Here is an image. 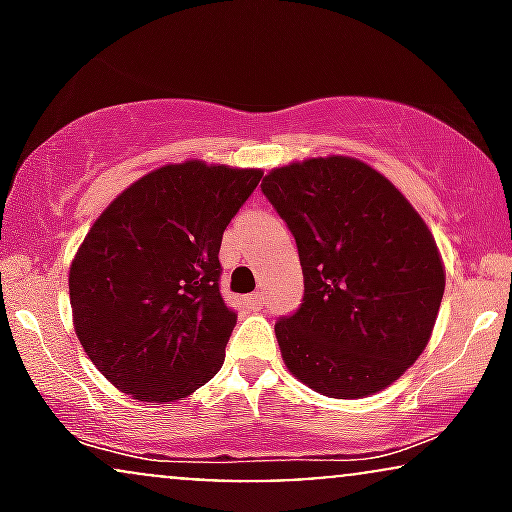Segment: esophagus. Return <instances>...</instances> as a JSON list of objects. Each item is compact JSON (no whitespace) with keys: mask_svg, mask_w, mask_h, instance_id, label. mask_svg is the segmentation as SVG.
<instances>
[{"mask_svg":"<svg viewBox=\"0 0 512 512\" xmlns=\"http://www.w3.org/2000/svg\"><path fill=\"white\" fill-rule=\"evenodd\" d=\"M250 305H255V308H260V305L264 303V291H255V293H250Z\"/></svg>","mask_w":512,"mask_h":512,"instance_id":"obj_1","label":"esophagus"}]
</instances>
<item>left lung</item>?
I'll return each instance as SVG.
<instances>
[{
	"mask_svg": "<svg viewBox=\"0 0 512 512\" xmlns=\"http://www.w3.org/2000/svg\"><path fill=\"white\" fill-rule=\"evenodd\" d=\"M262 192L303 267L301 308L274 325L286 368L327 397L385 390L426 349L443 301V262L424 219L349 156L274 168Z\"/></svg>",
	"mask_w": 512,
	"mask_h": 512,
	"instance_id": "8db88e82",
	"label": "left lung"
}]
</instances>
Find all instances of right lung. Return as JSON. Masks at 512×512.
I'll return each instance as SVG.
<instances>
[{
  "mask_svg": "<svg viewBox=\"0 0 512 512\" xmlns=\"http://www.w3.org/2000/svg\"><path fill=\"white\" fill-rule=\"evenodd\" d=\"M262 170L185 161L151 170L98 216L69 267L81 346L117 390L170 404L209 383L236 313L221 238Z\"/></svg>",
  "mask_w": 512,
  "mask_h": 512,
  "instance_id": "1",
  "label": "right lung"
}]
</instances>
